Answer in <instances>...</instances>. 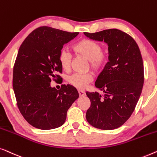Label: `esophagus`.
Returning a JSON list of instances; mask_svg holds the SVG:
<instances>
[{
	"label": "esophagus",
	"instance_id": "obj_1",
	"mask_svg": "<svg viewBox=\"0 0 157 157\" xmlns=\"http://www.w3.org/2000/svg\"><path fill=\"white\" fill-rule=\"evenodd\" d=\"M78 93L79 94V96L80 97H83L85 95V92L82 91V90H78Z\"/></svg>",
	"mask_w": 157,
	"mask_h": 157
}]
</instances>
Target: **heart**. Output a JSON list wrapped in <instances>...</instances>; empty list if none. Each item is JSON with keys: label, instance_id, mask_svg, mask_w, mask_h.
<instances>
[{"label": "heart", "instance_id": "obj_1", "mask_svg": "<svg viewBox=\"0 0 157 157\" xmlns=\"http://www.w3.org/2000/svg\"><path fill=\"white\" fill-rule=\"evenodd\" d=\"M72 50L77 55L85 57L90 61V66L94 71L98 72L103 69L107 62V55L101 51V45L97 42L89 39H82L75 44ZM61 67L67 71L70 67L71 56L65 50H63L59 56ZM93 79L91 73L73 74L68 77L67 82L70 85L84 89Z\"/></svg>", "mask_w": 157, "mask_h": 157}]
</instances>
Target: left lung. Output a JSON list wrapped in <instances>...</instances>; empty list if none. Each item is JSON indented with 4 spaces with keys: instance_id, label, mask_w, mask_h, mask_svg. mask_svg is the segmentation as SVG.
<instances>
[{
    "instance_id": "8db88e82",
    "label": "left lung",
    "mask_w": 157,
    "mask_h": 157,
    "mask_svg": "<svg viewBox=\"0 0 157 157\" xmlns=\"http://www.w3.org/2000/svg\"><path fill=\"white\" fill-rule=\"evenodd\" d=\"M84 34L107 43L109 54V62L95 81L105 94L86 92L91 101L86 119L98 129H117L132 115L142 93L144 65L140 48L130 35L118 29Z\"/></svg>"
}]
</instances>
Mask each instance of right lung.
<instances>
[{"mask_svg":"<svg viewBox=\"0 0 157 157\" xmlns=\"http://www.w3.org/2000/svg\"><path fill=\"white\" fill-rule=\"evenodd\" d=\"M79 33H69L48 26L37 28L28 35L19 48L13 67V87L17 107L33 127L48 130L60 127L67 112L79 98L75 87L50 86L63 72L59 56L63 45Z\"/></svg>","mask_w":157,"mask_h":157,"instance_id":"obj_1","label":"right lung"}]
</instances>
